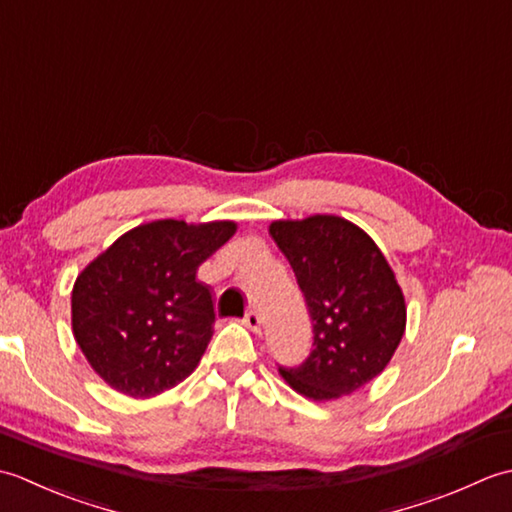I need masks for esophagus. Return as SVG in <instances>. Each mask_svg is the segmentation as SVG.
Wrapping results in <instances>:
<instances>
[{
	"label": "esophagus",
	"mask_w": 512,
	"mask_h": 512,
	"mask_svg": "<svg viewBox=\"0 0 512 512\" xmlns=\"http://www.w3.org/2000/svg\"><path fill=\"white\" fill-rule=\"evenodd\" d=\"M244 323H246V328H250L253 332H259L262 330V314H259L257 310H250L244 317Z\"/></svg>",
	"instance_id": "esophagus-1"
}]
</instances>
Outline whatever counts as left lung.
<instances>
[{"instance_id": "1", "label": "left lung", "mask_w": 512, "mask_h": 512, "mask_svg": "<svg viewBox=\"0 0 512 512\" xmlns=\"http://www.w3.org/2000/svg\"><path fill=\"white\" fill-rule=\"evenodd\" d=\"M268 231L295 270L314 334L306 361L279 374L310 400L350 396L383 372L405 334L394 270L374 239L339 215L277 220Z\"/></svg>"}]
</instances>
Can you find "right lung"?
I'll list each match as a JSON object with an SVG mask.
<instances>
[{
    "instance_id": "1",
    "label": "right lung",
    "mask_w": 512,
    "mask_h": 512,
    "mask_svg": "<svg viewBox=\"0 0 512 512\" xmlns=\"http://www.w3.org/2000/svg\"><path fill=\"white\" fill-rule=\"evenodd\" d=\"M235 222L156 220L121 235L72 288V332L112 389L151 398L182 383L213 336V297L195 279Z\"/></svg>"
}]
</instances>
